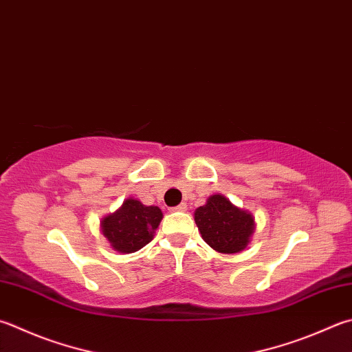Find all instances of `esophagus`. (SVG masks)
<instances>
[{"instance_id":"esophagus-1","label":"esophagus","mask_w":352,"mask_h":352,"mask_svg":"<svg viewBox=\"0 0 352 352\" xmlns=\"http://www.w3.org/2000/svg\"><path fill=\"white\" fill-rule=\"evenodd\" d=\"M185 210H187V204H184V202L171 208V211H185Z\"/></svg>"}]
</instances>
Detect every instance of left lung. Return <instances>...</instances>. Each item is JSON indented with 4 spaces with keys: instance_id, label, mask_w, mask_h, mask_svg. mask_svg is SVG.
Masks as SVG:
<instances>
[{
    "instance_id": "obj_1",
    "label": "left lung",
    "mask_w": 352,
    "mask_h": 352,
    "mask_svg": "<svg viewBox=\"0 0 352 352\" xmlns=\"http://www.w3.org/2000/svg\"><path fill=\"white\" fill-rule=\"evenodd\" d=\"M195 222L204 241L225 254L242 251L254 231V217L234 207L222 195L211 196L204 207H199Z\"/></svg>"
}]
</instances>
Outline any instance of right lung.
Returning <instances> with one entry per match:
<instances>
[{
  "label": "right lung",
  "instance_id": "obj_1",
  "mask_svg": "<svg viewBox=\"0 0 352 352\" xmlns=\"http://www.w3.org/2000/svg\"><path fill=\"white\" fill-rule=\"evenodd\" d=\"M162 219L157 207H145L136 199H127L116 213L104 217L102 234L119 253H135L153 239Z\"/></svg>",
  "mask_w": 352,
  "mask_h": 352
}]
</instances>
